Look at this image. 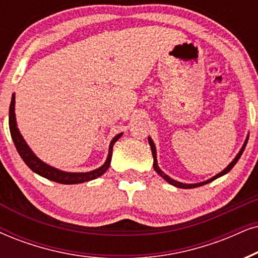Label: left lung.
I'll list each match as a JSON object with an SVG mask.
<instances>
[{"instance_id": "1", "label": "left lung", "mask_w": 258, "mask_h": 258, "mask_svg": "<svg viewBox=\"0 0 258 258\" xmlns=\"http://www.w3.org/2000/svg\"><path fill=\"white\" fill-rule=\"evenodd\" d=\"M247 139H249V138H246V139H245V142H244V144H243V146H242V149H240V151L238 152V155L236 156V157H234L233 161L231 162L230 164L227 165V167L225 168L223 171H220L219 174H217L216 176H213V177L210 178V180L204 181V182H200V183H193V184H187V183H182V182L175 181V180H172L171 177H169V176H168L167 174H165V172H163V171L161 170V169H159L158 164H157V153H156V146H155V144H153L152 139L150 138V137H149V144H150V146H151V151H152V156H153V169H155V171L157 172L158 175H161L162 177L164 178L165 181L169 182V183L172 184V185H175V187H177V188H183V189H191V188H197V187H200V185H204V184L210 183V182L214 181V180H216V178L220 177V176H223V175H225V174H227V172H229V171L231 170V169H232V168L234 167V165H236V163L238 162V159H239V158H240V156H242V153H243V151H244V149H245V146H246Z\"/></svg>"}]
</instances>
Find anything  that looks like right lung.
Wrapping results in <instances>:
<instances>
[{"instance_id":"add662e5","label":"right lung","mask_w":258,"mask_h":258,"mask_svg":"<svg viewBox=\"0 0 258 258\" xmlns=\"http://www.w3.org/2000/svg\"><path fill=\"white\" fill-rule=\"evenodd\" d=\"M9 130H11V135H12L13 142H14L15 148L18 150L19 155L21 156V158L24 159V162L27 164V167L31 169L32 171H34L35 174L40 175L42 177L47 178V180H51L61 184L83 183V182L95 180V178L100 177L101 175L105 174L107 169L109 168L110 161H112L113 146L115 144L116 140L122 136V133H119L118 136H115L112 139V142H110L109 144L108 157H107L105 164H103L102 167L88 172H67V171H61L59 169L51 167V165H48L46 163L40 161V159L34 155L33 151L29 149V146L27 145V143L25 142V139L22 138L21 133L18 128V125H16V119H15V94H13L12 95L11 106H9Z\"/></svg>"}]
</instances>
